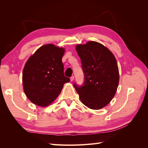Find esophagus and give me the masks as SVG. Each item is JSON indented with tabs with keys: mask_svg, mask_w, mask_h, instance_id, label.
Instances as JSON below:
<instances>
[{
	"mask_svg": "<svg viewBox=\"0 0 148 148\" xmlns=\"http://www.w3.org/2000/svg\"><path fill=\"white\" fill-rule=\"evenodd\" d=\"M70 79H71V81H73L74 80V76H72V77L70 78Z\"/></svg>",
	"mask_w": 148,
	"mask_h": 148,
	"instance_id": "34e87169",
	"label": "esophagus"
}]
</instances>
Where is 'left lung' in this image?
<instances>
[{
    "instance_id": "obj_1",
    "label": "left lung",
    "mask_w": 148,
    "mask_h": 148,
    "mask_svg": "<svg viewBox=\"0 0 148 148\" xmlns=\"http://www.w3.org/2000/svg\"><path fill=\"white\" fill-rule=\"evenodd\" d=\"M76 49L84 74L83 86L74 84L81 101L92 109L104 108L114 97L119 84L115 56L108 48L95 41L77 45Z\"/></svg>"
}]
</instances>
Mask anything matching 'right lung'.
<instances>
[{
	"mask_svg": "<svg viewBox=\"0 0 148 148\" xmlns=\"http://www.w3.org/2000/svg\"><path fill=\"white\" fill-rule=\"evenodd\" d=\"M65 49L53 44L43 45L28 59L22 82L27 97L34 104L46 107L61 93L70 79L64 76L62 62Z\"/></svg>",
	"mask_w": 148,
	"mask_h": 148,
	"instance_id": "right-lung-1",
	"label": "right lung"
}]
</instances>
